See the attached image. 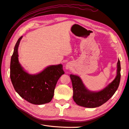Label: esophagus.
I'll list each match as a JSON object with an SVG mask.
<instances>
[{
  "label": "esophagus",
  "mask_w": 129,
  "mask_h": 129,
  "mask_svg": "<svg viewBox=\"0 0 129 129\" xmlns=\"http://www.w3.org/2000/svg\"><path fill=\"white\" fill-rule=\"evenodd\" d=\"M71 68V64L69 62H67L66 65H65V68L67 69H69Z\"/></svg>",
  "instance_id": "1"
}]
</instances>
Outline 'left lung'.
<instances>
[{
    "label": "left lung",
    "mask_w": 129,
    "mask_h": 129,
    "mask_svg": "<svg viewBox=\"0 0 129 129\" xmlns=\"http://www.w3.org/2000/svg\"><path fill=\"white\" fill-rule=\"evenodd\" d=\"M121 65L120 60L117 64V74L114 80L106 87L98 91H93L86 87L78 76L72 74L71 77L74 101L79 106L85 108H96L104 104L114 95L118 87L121 78Z\"/></svg>",
    "instance_id": "left-lung-1"
}]
</instances>
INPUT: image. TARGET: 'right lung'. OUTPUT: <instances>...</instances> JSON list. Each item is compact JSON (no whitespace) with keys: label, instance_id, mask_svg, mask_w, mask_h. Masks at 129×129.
Listing matches in <instances>:
<instances>
[{"label":"right lung","instance_id":"obj_1","mask_svg":"<svg viewBox=\"0 0 129 129\" xmlns=\"http://www.w3.org/2000/svg\"><path fill=\"white\" fill-rule=\"evenodd\" d=\"M22 36L14 48L10 65V78L15 91L30 103L42 105L50 102L60 77L64 74L61 64L51 65L37 74H30L18 61V48Z\"/></svg>","mask_w":129,"mask_h":129}]
</instances>
